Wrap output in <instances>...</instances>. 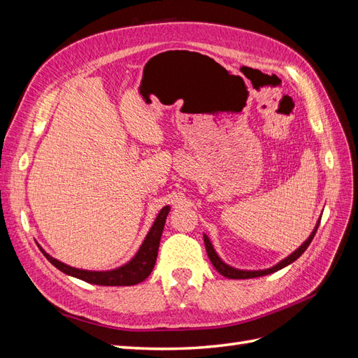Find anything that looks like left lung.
I'll list each match as a JSON object with an SVG mask.
<instances>
[{"label":"left lung","mask_w":358,"mask_h":358,"mask_svg":"<svg viewBox=\"0 0 358 358\" xmlns=\"http://www.w3.org/2000/svg\"><path fill=\"white\" fill-rule=\"evenodd\" d=\"M320 221H321V218L318 220V222H317V225H315V229H313V231L310 233V236L308 237V239L301 243V246H299L294 252L292 254H289L287 258H284V259H280V262L278 263V264H275L273 267H270V268H264V270H241V268H236V267H231V266H229V264H225L222 259L220 258V255L216 254V251L213 249V245L210 243V241H209V237L206 236V234H203V239H204V246H206V251H208V255H209V259H210V263L213 264V267L218 270V272L222 275V276H225V278H229V279H251V278H258V276H266V275H270V273H275V272H278V270H280V268H284L285 266H288V264H291L292 262H296V259L306 251L308 249V246L310 245V242H312V239H313V236H315V233H317V230H318V225H320Z\"/></svg>","instance_id":"1"}]
</instances>
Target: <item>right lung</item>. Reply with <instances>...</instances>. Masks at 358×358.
Returning <instances> with one entry per match:
<instances>
[{
	"label": "right lung",
	"mask_w": 358,
	"mask_h": 358,
	"mask_svg": "<svg viewBox=\"0 0 358 358\" xmlns=\"http://www.w3.org/2000/svg\"><path fill=\"white\" fill-rule=\"evenodd\" d=\"M169 212H170V206H164V208L159 210L158 216L155 218L152 227H150L149 233L146 234L143 243L140 245L136 255L124 266L112 268V270L76 268L59 262L57 258L50 257L41 246L38 248L43 252V255H45L58 270H61L62 273L82 279L85 282H90L94 285H104V287L136 285L142 282V280H145L150 275V272H152L157 262L161 234H162V230H164V224H166Z\"/></svg>",
	"instance_id": "add662e5"
}]
</instances>
